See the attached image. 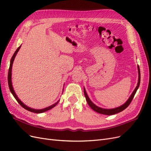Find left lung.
Here are the masks:
<instances>
[{"instance_id": "8db88e82", "label": "left lung", "mask_w": 151, "mask_h": 151, "mask_svg": "<svg viewBox=\"0 0 151 151\" xmlns=\"http://www.w3.org/2000/svg\"><path fill=\"white\" fill-rule=\"evenodd\" d=\"M138 68V74H139V78H138V83H137V85L136 88H135V89L134 90L133 92L131 94V95L130 96V97L127 100V101L123 104L121 106L115 108H111V109H106V108H103L101 107L98 106L97 105H96L95 104H94L91 100L90 99V98H89L88 94L86 93V91L85 89V88H84V96L86 97V99L87 102H88V104L89 105V106L92 108L94 111H95L96 112L99 113L100 114H103V115H115V114H116L118 113H120L121 111H122L123 110H124L125 108H127L129 105L130 104L132 100L133 99L134 96L137 91L139 85H140V68L139 65L137 66Z\"/></svg>"}]
</instances>
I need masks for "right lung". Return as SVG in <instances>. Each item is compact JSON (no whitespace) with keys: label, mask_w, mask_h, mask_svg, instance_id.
<instances>
[{"label":"right lung","mask_w":151,"mask_h":151,"mask_svg":"<svg viewBox=\"0 0 151 151\" xmlns=\"http://www.w3.org/2000/svg\"><path fill=\"white\" fill-rule=\"evenodd\" d=\"M21 47V45H20V46L17 48V49L16 50V52H14V53L13 56L11 58V62H10V67H9V72H8V84H9V89L11 91V93L12 94L13 96L15 98V99H16V101L19 103V104L21 105V106L22 107H23L24 109H27V110H28L31 112H33V113H43V112H45L47 111L48 110H50V109H51L52 108H53V107H55L56 106V105L58 103L59 101H60V99L58 100V101L55 103L53 104L52 105H51V106H48L47 108H43V109H34V108H30L29 106H27V105H26L25 104H24V103H22L21 100L19 99V98L17 97V94H16L14 90V88H13V86H12V64H13V62H14V58L16 56V55L17 53V52H19V50L20 49Z\"/></svg>","instance_id":"right-lung-1"}]
</instances>
